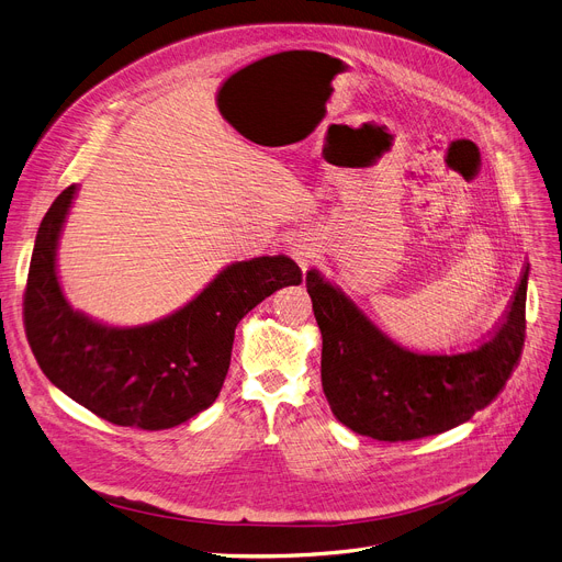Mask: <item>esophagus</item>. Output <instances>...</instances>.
<instances>
[{
	"instance_id": "1",
	"label": "esophagus",
	"mask_w": 562,
	"mask_h": 562,
	"mask_svg": "<svg viewBox=\"0 0 562 562\" xmlns=\"http://www.w3.org/2000/svg\"><path fill=\"white\" fill-rule=\"evenodd\" d=\"M290 256L300 262L302 270H308V266L315 260V247L306 240H294L290 245Z\"/></svg>"
}]
</instances>
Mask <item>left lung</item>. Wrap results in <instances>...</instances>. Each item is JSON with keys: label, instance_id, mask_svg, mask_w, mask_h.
<instances>
[{"label": "left lung", "instance_id": "1", "mask_svg": "<svg viewBox=\"0 0 562 562\" xmlns=\"http://www.w3.org/2000/svg\"><path fill=\"white\" fill-rule=\"evenodd\" d=\"M524 268L508 311L476 349L419 353L394 345L315 270L306 274L322 331V387L351 431L383 442L438 436L492 404L515 370L526 331Z\"/></svg>", "mask_w": 562, "mask_h": 562}]
</instances>
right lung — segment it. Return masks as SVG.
<instances>
[{"instance_id":"right-lung-1","label":"right lung","mask_w":562,"mask_h":562,"mask_svg":"<svg viewBox=\"0 0 562 562\" xmlns=\"http://www.w3.org/2000/svg\"><path fill=\"white\" fill-rule=\"evenodd\" d=\"M77 186L45 213L24 288V331L43 374L70 400L117 426L160 431L206 411L222 390L238 322L266 296L300 285L288 256L240 260L181 311L115 328L72 311L56 277L58 236Z\"/></svg>"}]
</instances>
